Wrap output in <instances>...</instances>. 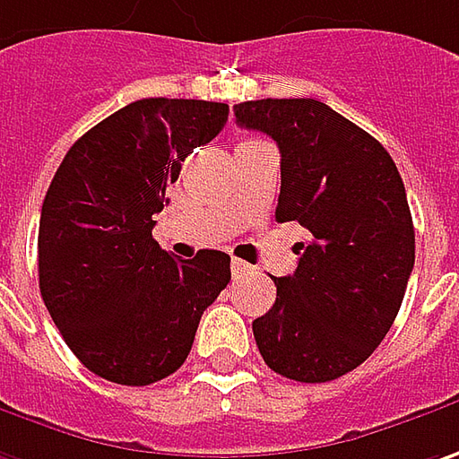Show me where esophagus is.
<instances>
[{
	"mask_svg": "<svg viewBox=\"0 0 459 459\" xmlns=\"http://www.w3.org/2000/svg\"><path fill=\"white\" fill-rule=\"evenodd\" d=\"M249 269H251V264L241 262V259H233V262H230V272H233V277H241V274H247Z\"/></svg>",
	"mask_w": 459,
	"mask_h": 459,
	"instance_id": "34e87169",
	"label": "esophagus"
}]
</instances>
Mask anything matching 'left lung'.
I'll return each mask as SVG.
<instances>
[{"label": "left lung", "mask_w": 459, "mask_h": 459, "mask_svg": "<svg viewBox=\"0 0 459 459\" xmlns=\"http://www.w3.org/2000/svg\"><path fill=\"white\" fill-rule=\"evenodd\" d=\"M233 112L280 149L274 218L310 233L251 324L256 347L282 377L329 383L368 359L403 303L416 254L403 179L380 141L318 100H251Z\"/></svg>", "instance_id": "1"}]
</instances>
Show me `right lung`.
I'll use <instances>...</instances> for the list:
<instances>
[{"instance_id": "right-lung-1", "label": "right lung", "mask_w": 459, "mask_h": 459, "mask_svg": "<svg viewBox=\"0 0 459 459\" xmlns=\"http://www.w3.org/2000/svg\"><path fill=\"white\" fill-rule=\"evenodd\" d=\"M229 105L149 97L87 130L50 182L38 230L40 295L79 362L117 385L185 365L203 310L230 280L226 251L174 259L151 236L182 161Z\"/></svg>"}]
</instances>
